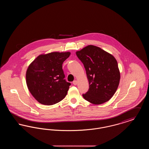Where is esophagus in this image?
<instances>
[{
    "instance_id": "34e87169",
    "label": "esophagus",
    "mask_w": 149,
    "mask_h": 149,
    "mask_svg": "<svg viewBox=\"0 0 149 149\" xmlns=\"http://www.w3.org/2000/svg\"><path fill=\"white\" fill-rule=\"evenodd\" d=\"M73 83V84H74V85H77V83H78V81H77V80H74V81H73V83Z\"/></svg>"
}]
</instances>
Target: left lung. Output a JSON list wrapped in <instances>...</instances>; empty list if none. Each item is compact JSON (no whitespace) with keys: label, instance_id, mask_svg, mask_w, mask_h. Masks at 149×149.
I'll return each instance as SVG.
<instances>
[{"label":"left lung","instance_id":"obj_1","mask_svg":"<svg viewBox=\"0 0 149 149\" xmlns=\"http://www.w3.org/2000/svg\"><path fill=\"white\" fill-rule=\"evenodd\" d=\"M76 54L84 64L89 89L83 97L94 104L108 101L116 92L120 81V72L115 57L94 45L77 51Z\"/></svg>","mask_w":149,"mask_h":149}]
</instances>
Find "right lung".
Returning <instances> with one entry per match:
<instances>
[{
    "instance_id": "1",
    "label": "right lung",
    "mask_w": 149,
    "mask_h": 149,
    "mask_svg": "<svg viewBox=\"0 0 149 149\" xmlns=\"http://www.w3.org/2000/svg\"><path fill=\"white\" fill-rule=\"evenodd\" d=\"M68 52H52L37 57L29 65L26 78L29 91L40 103L51 106L61 101L67 95L70 83L64 79V61Z\"/></svg>"
}]
</instances>
